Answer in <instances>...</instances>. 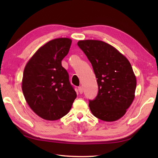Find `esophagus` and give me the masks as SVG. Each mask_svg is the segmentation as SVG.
Listing matches in <instances>:
<instances>
[{
  "label": "esophagus",
  "mask_w": 158,
  "mask_h": 158,
  "mask_svg": "<svg viewBox=\"0 0 158 158\" xmlns=\"http://www.w3.org/2000/svg\"><path fill=\"white\" fill-rule=\"evenodd\" d=\"M78 90H79V92L80 94H83V88L82 86L79 87Z\"/></svg>",
  "instance_id": "obj_1"
}]
</instances>
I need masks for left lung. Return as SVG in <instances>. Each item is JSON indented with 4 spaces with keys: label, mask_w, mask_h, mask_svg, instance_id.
<instances>
[{
    "label": "left lung",
    "mask_w": 158,
    "mask_h": 158,
    "mask_svg": "<svg viewBox=\"0 0 158 158\" xmlns=\"http://www.w3.org/2000/svg\"><path fill=\"white\" fill-rule=\"evenodd\" d=\"M77 45L91 62L97 78L98 95L89 103L92 113L105 122L122 118L135 99L136 87V76L128 60L102 41L81 40Z\"/></svg>",
    "instance_id": "obj_1"
}]
</instances>
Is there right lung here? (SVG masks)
<instances>
[{
  "instance_id": "right-lung-1",
  "label": "right lung",
  "mask_w": 158,
  "mask_h": 158,
  "mask_svg": "<svg viewBox=\"0 0 158 158\" xmlns=\"http://www.w3.org/2000/svg\"><path fill=\"white\" fill-rule=\"evenodd\" d=\"M72 43L69 38H58L41 46L23 70L22 89L26 102L36 115L49 121L66 115L77 94L62 66Z\"/></svg>"
}]
</instances>
